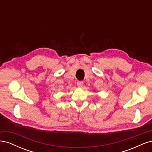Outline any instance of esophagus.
I'll return each instance as SVG.
<instances>
[{
	"mask_svg": "<svg viewBox=\"0 0 152 152\" xmlns=\"http://www.w3.org/2000/svg\"><path fill=\"white\" fill-rule=\"evenodd\" d=\"M84 84V82L82 81H77V86L79 87H82L83 86Z\"/></svg>",
	"mask_w": 152,
	"mask_h": 152,
	"instance_id": "1",
	"label": "esophagus"
}]
</instances>
